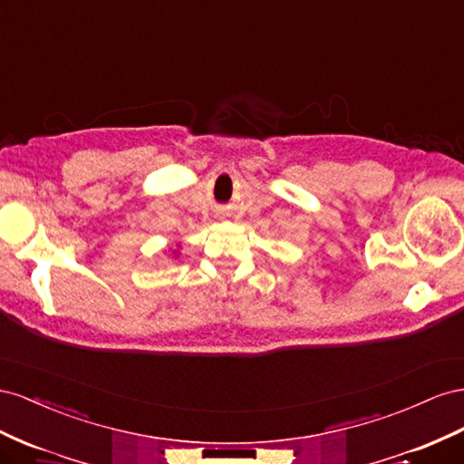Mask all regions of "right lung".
I'll return each instance as SVG.
<instances>
[{
	"instance_id": "add662e5",
	"label": "right lung",
	"mask_w": 464,
	"mask_h": 464,
	"mask_svg": "<svg viewBox=\"0 0 464 464\" xmlns=\"http://www.w3.org/2000/svg\"><path fill=\"white\" fill-rule=\"evenodd\" d=\"M177 255H179V248H175V250H173V256H177Z\"/></svg>"
}]
</instances>
